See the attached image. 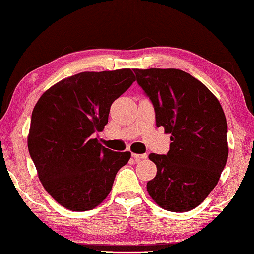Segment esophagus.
Masks as SVG:
<instances>
[{
    "label": "esophagus",
    "instance_id": "esophagus-1",
    "mask_svg": "<svg viewBox=\"0 0 254 254\" xmlns=\"http://www.w3.org/2000/svg\"><path fill=\"white\" fill-rule=\"evenodd\" d=\"M132 157H133L135 161L145 160V158H147V154H135V153H132Z\"/></svg>",
    "mask_w": 254,
    "mask_h": 254
}]
</instances>
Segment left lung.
Returning <instances> with one entry per match:
<instances>
[{
	"label": "left lung",
	"mask_w": 254,
	"mask_h": 254,
	"mask_svg": "<svg viewBox=\"0 0 254 254\" xmlns=\"http://www.w3.org/2000/svg\"><path fill=\"white\" fill-rule=\"evenodd\" d=\"M134 73L154 106L156 126L171 134L168 154H149L157 173L147 183V190L164 210L190 211L217 186L227 163L224 109L214 94L186 71L150 68Z\"/></svg>",
	"instance_id": "1"
}]
</instances>
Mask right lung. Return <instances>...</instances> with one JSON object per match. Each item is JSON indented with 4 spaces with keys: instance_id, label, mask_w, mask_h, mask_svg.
Instances as JSON below:
<instances>
[{
    "instance_id": "add662e5",
    "label": "right lung",
    "mask_w": 254,
    "mask_h": 254,
    "mask_svg": "<svg viewBox=\"0 0 254 254\" xmlns=\"http://www.w3.org/2000/svg\"><path fill=\"white\" fill-rule=\"evenodd\" d=\"M135 81L131 69L83 71L45 91L32 113L28 150L49 194L71 211H89L112 190L130 151H113L96 132L112 104Z\"/></svg>"
}]
</instances>
